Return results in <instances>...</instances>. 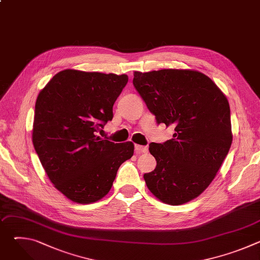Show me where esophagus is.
Masks as SVG:
<instances>
[{
    "label": "esophagus",
    "instance_id": "esophagus-1",
    "mask_svg": "<svg viewBox=\"0 0 260 260\" xmlns=\"http://www.w3.org/2000/svg\"><path fill=\"white\" fill-rule=\"evenodd\" d=\"M135 150L137 153H147L148 152V148L146 146H141V145H136L135 146Z\"/></svg>",
    "mask_w": 260,
    "mask_h": 260
}]
</instances>
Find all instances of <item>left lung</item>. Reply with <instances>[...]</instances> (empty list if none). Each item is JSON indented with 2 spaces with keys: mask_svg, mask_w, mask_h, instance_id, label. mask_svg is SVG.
I'll return each mask as SVG.
<instances>
[{
  "mask_svg": "<svg viewBox=\"0 0 260 260\" xmlns=\"http://www.w3.org/2000/svg\"><path fill=\"white\" fill-rule=\"evenodd\" d=\"M133 83L156 122L175 127L173 139L149 145L156 168L144 174L147 187L165 204L188 203L209 186L230 151L229 101L193 70L135 72Z\"/></svg>",
  "mask_w": 260,
  "mask_h": 260,
  "instance_id": "obj_1",
  "label": "left lung"
}]
</instances>
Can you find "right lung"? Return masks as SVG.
<instances>
[{
  "label": "right lung",
  "instance_id": "add662e5",
  "mask_svg": "<svg viewBox=\"0 0 260 260\" xmlns=\"http://www.w3.org/2000/svg\"><path fill=\"white\" fill-rule=\"evenodd\" d=\"M125 74L63 70L36 101L35 150L54 187L74 203L91 204L111 189L132 142L113 143L96 132L113 118V105L126 85Z\"/></svg>",
  "mask_w": 260,
  "mask_h": 260
}]
</instances>
